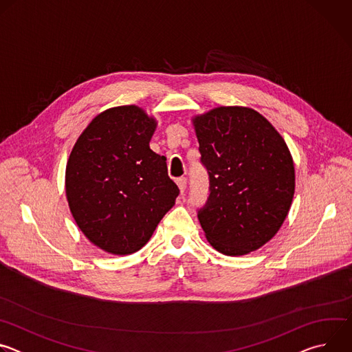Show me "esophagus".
<instances>
[{
	"instance_id": "1",
	"label": "esophagus",
	"mask_w": 352,
	"mask_h": 352,
	"mask_svg": "<svg viewBox=\"0 0 352 352\" xmlns=\"http://www.w3.org/2000/svg\"><path fill=\"white\" fill-rule=\"evenodd\" d=\"M177 185H178L179 190H181V192H184V190L186 189V178H185V177L178 178V179H177Z\"/></svg>"
}]
</instances>
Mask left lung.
<instances>
[{"label":"left lung","instance_id":"8db88e82","mask_svg":"<svg viewBox=\"0 0 352 352\" xmlns=\"http://www.w3.org/2000/svg\"><path fill=\"white\" fill-rule=\"evenodd\" d=\"M192 122L210 179L208 202L197 212L200 226L220 254L254 252L277 234L292 204L295 170L288 146L248 107H217Z\"/></svg>","mask_w":352,"mask_h":352}]
</instances>
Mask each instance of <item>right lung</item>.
<instances>
[{
    "instance_id": "obj_1",
    "label": "right lung",
    "mask_w": 352,
    "mask_h": 352,
    "mask_svg": "<svg viewBox=\"0 0 352 352\" xmlns=\"http://www.w3.org/2000/svg\"><path fill=\"white\" fill-rule=\"evenodd\" d=\"M156 126L138 106L113 107L96 116L72 147L65 170L71 213L109 254L136 252L175 205L179 189L167 159L148 146Z\"/></svg>"
}]
</instances>
